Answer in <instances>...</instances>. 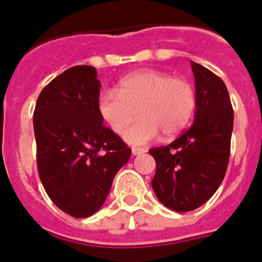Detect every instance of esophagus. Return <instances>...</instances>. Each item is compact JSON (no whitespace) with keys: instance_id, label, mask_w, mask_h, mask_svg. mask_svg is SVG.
<instances>
[{"instance_id":"1","label":"esophagus","mask_w":262,"mask_h":262,"mask_svg":"<svg viewBox=\"0 0 262 262\" xmlns=\"http://www.w3.org/2000/svg\"><path fill=\"white\" fill-rule=\"evenodd\" d=\"M146 152V148H140V147H133L132 148V154L133 155H141Z\"/></svg>"}]
</instances>
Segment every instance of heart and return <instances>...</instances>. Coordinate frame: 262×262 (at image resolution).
<instances>
[{"label":"heart","instance_id":"heart-1","mask_svg":"<svg viewBox=\"0 0 262 262\" xmlns=\"http://www.w3.org/2000/svg\"><path fill=\"white\" fill-rule=\"evenodd\" d=\"M195 110V90L187 79L145 70L129 75L117 91L99 98V114L115 133L121 134L138 112L141 117L124 134L126 142L145 145L162 132L169 138L189 124Z\"/></svg>","mask_w":262,"mask_h":262}]
</instances>
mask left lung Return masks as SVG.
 Listing matches in <instances>:
<instances>
[{
	"instance_id": "obj_1",
	"label": "left lung",
	"mask_w": 262,
	"mask_h": 262,
	"mask_svg": "<svg viewBox=\"0 0 262 262\" xmlns=\"http://www.w3.org/2000/svg\"><path fill=\"white\" fill-rule=\"evenodd\" d=\"M190 65L195 84L192 126L168 146L148 150L157 162L152 189L164 206L179 213L204 205L222 184L234 126L225 82L200 63Z\"/></svg>"
}]
</instances>
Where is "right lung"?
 <instances>
[{
	"mask_svg": "<svg viewBox=\"0 0 262 262\" xmlns=\"http://www.w3.org/2000/svg\"><path fill=\"white\" fill-rule=\"evenodd\" d=\"M96 69L78 65L49 82L34 112L37 171L53 204L75 218L103 206L132 150L103 125Z\"/></svg>",
	"mask_w": 262,
	"mask_h": 262,
	"instance_id": "add662e5",
	"label": "right lung"
}]
</instances>
